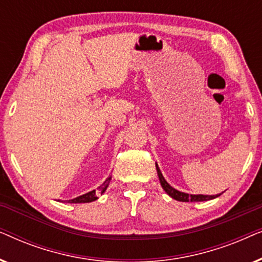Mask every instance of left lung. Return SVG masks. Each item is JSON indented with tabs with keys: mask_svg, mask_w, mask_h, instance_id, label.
Wrapping results in <instances>:
<instances>
[{
	"mask_svg": "<svg viewBox=\"0 0 262 262\" xmlns=\"http://www.w3.org/2000/svg\"><path fill=\"white\" fill-rule=\"evenodd\" d=\"M156 170H157V175H159L161 186L162 188L166 191V193L168 195H170L171 198L175 200H179V202H205V200H210V199H214L217 196H220L221 194H216V195H204V194H188V193H184L178 191L171 187V186L168 184V182L164 180L162 173H161L159 166L156 163Z\"/></svg>",
	"mask_w": 262,
	"mask_h": 262,
	"instance_id": "obj_1",
	"label": "left lung"
}]
</instances>
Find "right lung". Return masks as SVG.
<instances>
[{
  "instance_id": "obj_1",
  "label": "right lung",
  "mask_w": 262,
  "mask_h": 262,
  "mask_svg": "<svg viewBox=\"0 0 262 262\" xmlns=\"http://www.w3.org/2000/svg\"><path fill=\"white\" fill-rule=\"evenodd\" d=\"M111 179H112V177L107 178L106 180H105V182H103V184H102L101 186H99L98 191H95V189H94V191H91V192L85 193V194L77 196V198H74V199H71V200H68V203L80 204V203H91V202H94V200L98 199V193H101V194H102V193L105 192L106 189H107V187H108Z\"/></svg>"
}]
</instances>
